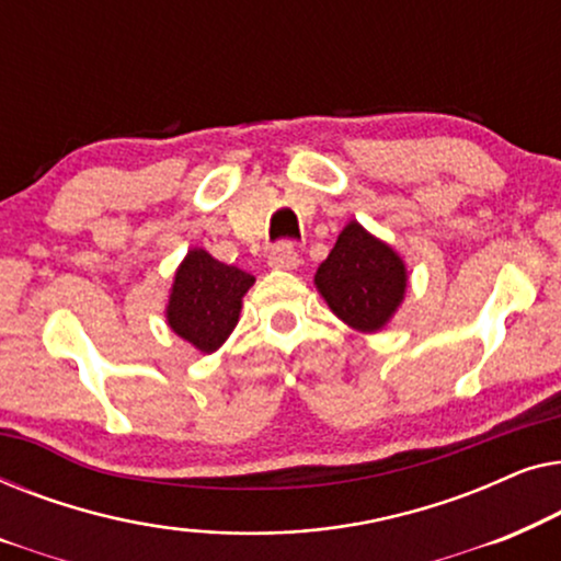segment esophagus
Masks as SVG:
<instances>
[{
    "label": "esophagus",
    "mask_w": 561,
    "mask_h": 561,
    "mask_svg": "<svg viewBox=\"0 0 561 561\" xmlns=\"http://www.w3.org/2000/svg\"><path fill=\"white\" fill-rule=\"evenodd\" d=\"M267 263H271L273 267H280V271H294V267L298 265V252L290 242H278L271 250Z\"/></svg>",
    "instance_id": "esophagus-1"
}]
</instances>
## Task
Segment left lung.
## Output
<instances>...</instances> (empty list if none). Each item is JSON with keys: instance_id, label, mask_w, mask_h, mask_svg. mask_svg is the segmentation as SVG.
Listing matches in <instances>:
<instances>
[{"instance_id": "left-lung-1", "label": "left lung", "mask_w": 561, "mask_h": 561, "mask_svg": "<svg viewBox=\"0 0 561 561\" xmlns=\"http://www.w3.org/2000/svg\"><path fill=\"white\" fill-rule=\"evenodd\" d=\"M313 280L344 324L378 332L403 301L405 265L386 242L350 221Z\"/></svg>"}]
</instances>
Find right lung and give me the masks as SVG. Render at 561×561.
Returning a JSON list of instances; mask_svg holds the SVG:
<instances>
[{
    "instance_id": "obj_1",
    "label": "right lung",
    "mask_w": 561,
    "mask_h": 561,
    "mask_svg": "<svg viewBox=\"0 0 561 561\" xmlns=\"http://www.w3.org/2000/svg\"><path fill=\"white\" fill-rule=\"evenodd\" d=\"M252 283L255 278L240 267L219 263L204 250H191L175 273L168 324L196 350L214 352L234 329L242 296Z\"/></svg>"
}]
</instances>
